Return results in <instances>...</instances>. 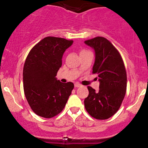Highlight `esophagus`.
<instances>
[{
    "label": "esophagus",
    "instance_id": "34e87169",
    "mask_svg": "<svg viewBox=\"0 0 148 148\" xmlns=\"http://www.w3.org/2000/svg\"><path fill=\"white\" fill-rule=\"evenodd\" d=\"M82 85L80 84H79V83H76L75 84H74V86H75L76 88H78V87H80V86H81Z\"/></svg>",
    "mask_w": 148,
    "mask_h": 148
}]
</instances>
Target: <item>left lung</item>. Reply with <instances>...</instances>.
Instances as JSON below:
<instances>
[{"label": "left lung", "instance_id": "left-lung-1", "mask_svg": "<svg viewBox=\"0 0 148 148\" xmlns=\"http://www.w3.org/2000/svg\"><path fill=\"white\" fill-rule=\"evenodd\" d=\"M95 50V61L92 73L99 82L95 91L87 86L89 95L84 99V107L92 117L106 120L120 109L126 93L127 74L120 53L111 42L104 37H95L84 41Z\"/></svg>", "mask_w": 148, "mask_h": 148}]
</instances>
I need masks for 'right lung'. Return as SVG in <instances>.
Returning a JSON list of instances; mask_svg holds the SVG:
<instances>
[{"label":"right lung","mask_w":148,"mask_h":148,"mask_svg":"<svg viewBox=\"0 0 148 148\" xmlns=\"http://www.w3.org/2000/svg\"><path fill=\"white\" fill-rule=\"evenodd\" d=\"M73 41L48 36L30 51L23 71V89L31 110L40 117L51 118L64 108L72 82L62 83L56 76L65 51Z\"/></svg>","instance_id":"obj_1"}]
</instances>
